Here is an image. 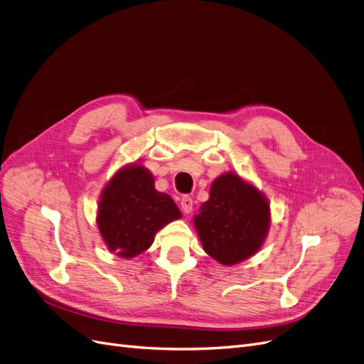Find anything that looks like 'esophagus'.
Returning <instances> with one entry per match:
<instances>
[{
  "instance_id": "34e87169",
  "label": "esophagus",
  "mask_w": 364,
  "mask_h": 364,
  "mask_svg": "<svg viewBox=\"0 0 364 364\" xmlns=\"http://www.w3.org/2000/svg\"><path fill=\"white\" fill-rule=\"evenodd\" d=\"M181 209L183 214H190L191 209H193V199L188 196H183L181 199Z\"/></svg>"
}]
</instances>
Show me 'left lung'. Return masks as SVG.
I'll use <instances>...</instances> for the list:
<instances>
[{
	"instance_id": "1",
	"label": "left lung",
	"mask_w": 364,
	"mask_h": 364,
	"mask_svg": "<svg viewBox=\"0 0 364 364\" xmlns=\"http://www.w3.org/2000/svg\"><path fill=\"white\" fill-rule=\"evenodd\" d=\"M193 222L208 255L234 266L261 249L270 229V203L257 186L228 171L213 182Z\"/></svg>"
}]
</instances>
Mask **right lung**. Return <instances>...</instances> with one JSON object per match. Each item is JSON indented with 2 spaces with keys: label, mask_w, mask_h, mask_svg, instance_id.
<instances>
[{
  "label": "right lung",
  "mask_w": 364,
  "mask_h": 364,
  "mask_svg": "<svg viewBox=\"0 0 364 364\" xmlns=\"http://www.w3.org/2000/svg\"><path fill=\"white\" fill-rule=\"evenodd\" d=\"M181 217L171 197L155 188L153 174L132 162L105 185L95 222L107 249L130 259L151 246L159 229Z\"/></svg>",
  "instance_id": "right-lung-1"
}]
</instances>
